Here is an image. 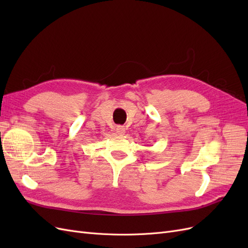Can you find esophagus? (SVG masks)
Instances as JSON below:
<instances>
[{
    "mask_svg": "<svg viewBox=\"0 0 248 248\" xmlns=\"http://www.w3.org/2000/svg\"><path fill=\"white\" fill-rule=\"evenodd\" d=\"M126 132V129L124 128V126H118L117 127V133L120 134V136H124Z\"/></svg>",
    "mask_w": 248,
    "mask_h": 248,
    "instance_id": "34e87169",
    "label": "esophagus"
}]
</instances>
